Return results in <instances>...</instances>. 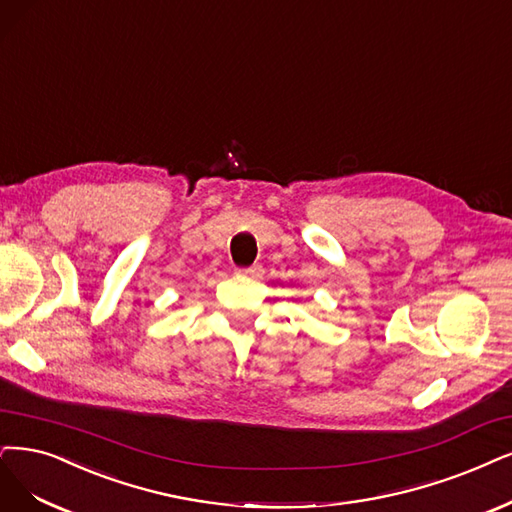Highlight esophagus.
Here are the masks:
<instances>
[{
	"instance_id": "34e87169",
	"label": "esophagus",
	"mask_w": 512,
	"mask_h": 512,
	"mask_svg": "<svg viewBox=\"0 0 512 512\" xmlns=\"http://www.w3.org/2000/svg\"><path fill=\"white\" fill-rule=\"evenodd\" d=\"M238 274H240V276H251V278H261V276H263V266H259V263H255V266H251V268H240Z\"/></svg>"
}]
</instances>
